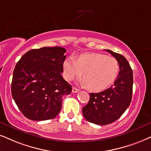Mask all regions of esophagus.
I'll return each instance as SVG.
<instances>
[{
    "label": "esophagus",
    "instance_id": "esophagus-1",
    "mask_svg": "<svg viewBox=\"0 0 151 151\" xmlns=\"http://www.w3.org/2000/svg\"><path fill=\"white\" fill-rule=\"evenodd\" d=\"M79 89L77 88H75V87L72 88V93H77V92H79Z\"/></svg>",
    "mask_w": 151,
    "mask_h": 151
}]
</instances>
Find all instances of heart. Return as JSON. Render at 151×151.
I'll list each match as a JSON object with an SVG mask.
<instances>
[{"label":"heart","mask_w":151,"mask_h":151,"mask_svg":"<svg viewBox=\"0 0 151 151\" xmlns=\"http://www.w3.org/2000/svg\"><path fill=\"white\" fill-rule=\"evenodd\" d=\"M63 77L70 81L79 77L83 72L82 86L90 91H100L114 83L119 72L118 60L102 53H85L77 58H67L63 63Z\"/></svg>","instance_id":"heart-1"}]
</instances>
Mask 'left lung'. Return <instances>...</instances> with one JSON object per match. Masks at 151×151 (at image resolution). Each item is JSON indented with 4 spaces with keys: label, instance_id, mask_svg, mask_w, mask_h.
<instances>
[{
    "label": "left lung",
    "instance_id": "obj_1",
    "mask_svg": "<svg viewBox=\"0 0 151 151\" xmlns=\"http://www.w3.org/2000/svg\"><path fill=\"white\" fill-rule=\"evenodd\" d=\"M118 60L120 71L117 79L109 88L90 93V100L82 109L84 118L96 125H108L123 115L130 104L133 73L127 59L119 53L105 49Z\"/></svg>",
    "mask_w": 151,
    "mask_h": 151
}]
</instances>
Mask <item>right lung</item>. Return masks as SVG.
<instances>
[{"instance_id":"right-lung-1","label":"right lung","mask_w":151,"mask_h":151,"mask_svg":"<svg viewBox=\"0 0 151 151\" xmlns=\"http://www.w3.org/2000/svg\"><path fill=\"white\" fill-rule=\"evenodd\" d=\"M65 52L60 47L31 49L17 62L12 95L28 119L40 121L55 118L62 108V97L71 93L72 86L61 75Z\"/></svg>"}]
</instances>
